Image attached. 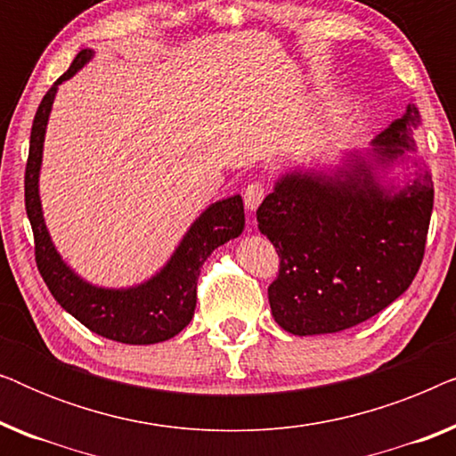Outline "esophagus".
<instances>
[{
  "mask_svg": "<svg viewBox=\"0 0 456 456\" xmlns=\"http://www.w3.org/2000/svg\"><path fill=\"white\" fill-rule=\"evenodd\" d=\"M265 186L261 184V183H251L245 189V192H242V199H245V205H247V209L248 211H255L259 208V203L264 201V197H265Z\"/></svg>",
  "mask_w": 456,
  "mask_h": 456,
  "instance_id": "34e87169",
  "label": "esophagus"
}]
</instances>
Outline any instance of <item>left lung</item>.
<instances>
[{"mask_svg": "<svg viewBox=\"0 0 456 456\" xmlns=\"http://www.w3.org/2000/svg\"><path fill=\"white\" fill-rule=\"evenodd\" d=\"M421 124L413 103L371 141L346 153L334 172L297 170L276 180L257 209L259 232L276 247L280 273L267 289L273 320L295 336L332 334L370 320L396 301L419 270L434 183L411 161L415 178L382 180L415 151Z\"/></svg>", "mask_w": 456, "mask_h": 456, "instance_id": "obj_1", "label": "left lung"}]
</instances>
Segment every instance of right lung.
Here are the masks:
<instances>
[{
  "instance_id": "1",
  "label": "right lung",
  "mask_w": 456,
  "mask_h": 456,
  "mask_svg": "<svg viewBox=\"0 0 456 456\" xmlns=\"http://www.w3.org/2000/svg\"><path fill=\"white\" fill-rule=\"evenodd\" d=\"M93 53V49L78 52L72 66L45 93L33 120L24 174V205L35 234V259L55 301L91 332L124 345H155L174 338L189 326L195 315L201 265L217 247L240 236L245 228V208L240 195L211 203L186 230L167 264L147 282L130 289H103L86 282L61 259L47 232L41 209L43 142L58 86L72 78Z\"/></svg>"
}]
</instances>
